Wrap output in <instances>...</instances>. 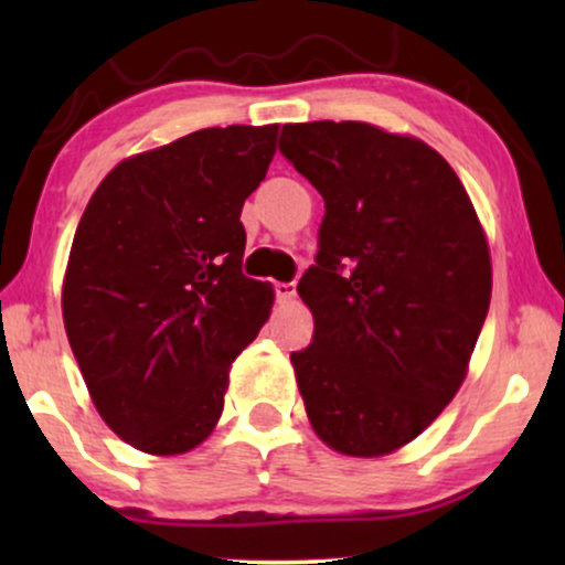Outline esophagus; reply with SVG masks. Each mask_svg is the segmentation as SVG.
<instances>
[{
	"instance_id": "1",
	"label": "esophagus",
	"mask_w": 565,
	"mask_h": 565,
	"mask_svg": "<svg viewBox=\"0 0 565 565\" xmlns=\"http://www.w3.org/2000/svg\"><path fill=\"white\" fill-rule=\"evenodd\" d=\"M274 295L278 302H291L297 295V284L295 281H274Z\"/></svg>"
}]
</instances>
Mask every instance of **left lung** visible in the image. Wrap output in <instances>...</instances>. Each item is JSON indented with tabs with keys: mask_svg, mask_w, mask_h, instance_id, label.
I'll use <instances>...</instances> for the list:
<instances>
[{
	"mask_svg": "<svg viewBox=\"0 0 565 565\" xmlns=\"http://www.w3.org/2000/svg\"><path fill=\"white\" fill-rule=\"evenodd\" d=\"M278 151L323 199L300 278L313 340L291 353L319 438L350 457L408 444L462 385L491 260L468 191L423 140L364 121L284 125Z\"/></svg>",
	"mask_w": 565,
	"mask_h": 565,
	"instance_id": "obj_1",
	"label": "left lung"
}]
</instances>
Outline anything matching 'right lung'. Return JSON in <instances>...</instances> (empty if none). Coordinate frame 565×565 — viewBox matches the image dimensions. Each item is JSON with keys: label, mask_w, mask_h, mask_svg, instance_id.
<instances>
[{"label": "right lung", "mask_w": 565, "mask_h": 565, "mask_svg": "<svg viewBox=\"0 0 565 565\" xmlns=\"http://www.w3.org/2000/svg\"><path fill=\"white\" fill-rule=\"evenodd\" d=\"M276 125L210 127L121 161L71 244L63 321L106 425L135 449L183 454L223 414L228 369L274 291L242 274V206Z\"/></svg>", "instance_id": "add662e5"}]
</instances>
